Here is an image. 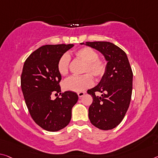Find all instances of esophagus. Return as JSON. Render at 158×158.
I'll use <instances>...</instances> for the list:
<instances>
[{
	"instance_id": "obj_1",
	"label": "esophagus",
	"mask_w": 158,
	"mask_h": 158,
	"mask_svg": "<svg viewBox=\"0 0 158 158\" xmlns=\"http://www.w3.org/2000/svg\"><path fill=\"white\" fill-rule=\"evenodd\" d=\"M85 94H86L85 92H79V93H77V95H78L79 98H81V97L83 96Z\"/></svg>"
}]
</instances>
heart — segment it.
I'll list each match as a JSON object with an SVG mask.
<instances>
[{
	"instance_id": "1",
	"label": "heart",
	"mask_w": 158,
	"mask_h": 158,
	"mask_svg": "<svg viewBox=\"0 0 158 158\" xmlns=\"http://www.w3.org/2000/svg\"><path fill=\"white\" fill-rule=\"evenodd\" d=\"M76 58L84 62L82 73L85 74L80 77H72L64 81V89L67 91L73 92H81L87 88L91 86L94 83L90 75L95 79H100L106 73L107 64L103 60L98 58V52L89 46L80 48L74 52ZM70 62L69 57L64 54L60 57L57 62V71L62 76L68 74ZM91 74L90 75L88 74Z\"/></svg>"
}]
</instances>
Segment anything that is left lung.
I'll return each instance as SVG.
<instances>
[{"mask_svg":"<svg viewBox=\"0 0 158 158\" xmlns=\"http://www.w3.org/2000/svg\"><path fill=\"white\" fill-rule=\"evenodd\" d=\"M85 45L101 52L107 61L101 81L87 91L93 97L89 119L100 129H112L122 121L129 107L133 83L131 67L125 52L110 42H86ZM96 92H102V96H96Z\"/></svg>","mask_w":158,"mask_h":158,"instance_id":"8db88e82","label":"left lung"}]
</instances>
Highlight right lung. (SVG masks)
Wrapping results in <instances>:
<instances>
[{
	"mask_svg": "<svg viewBox=\"0 0 158 158\" xmlns=\"http://www.w3.org/2000/svg\"><path fill=\"white\" fill-rule=\"evenodd\" d=\"M74 44L46 45L27 57L21 75V88L30 115L48 131H57L68 125L72 109L78 101L76 93H61V74L57 62ZM59 93L55 100L51 95Z\"/></svg>",
	"mask_w": 158,
	"mask_h": 158,
	"instance_id": "add662e5",
	"label": "right lung"
}]
</instances>
